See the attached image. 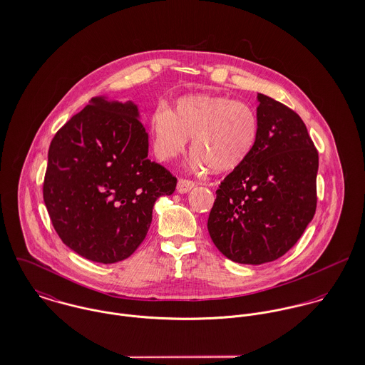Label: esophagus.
Segmentation results:
<instances>
[{
  "label": "esophagus",
  "mask_w": 365,
  "mask_h": 365,
  "mask_svg": "<svg viewBox=\"0 0 365 365\" xmlns=\"http://www.w3.org/2000/svg\"><path fill=\"white\" fill-rule=\"evenodd\" d=\"M194 187H195V182L191 181V180H187V178H180L178 182H177V191H178L180 194H187V192L191 191Z\"/></svg>",
  "instance_id": "1"
}]
</instances>
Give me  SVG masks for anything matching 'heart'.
Returning <instances> with one entry per match:
<instances>
[{"label":"heart","instance_id":"obj_1","mask_svg":"<svg viewBox=\"0 0 365 365\" xmlns=\"http://www.w3.org/2000/svg\"><path fill=\"white\" fill-rule=\"evenodd\" d=\"M150 132L158 160L181 155L192 138L197 152L194 165L208 164L213 171L225 173L250 156L257 142L259 122L255 110L243 101L195 94L177 100L173 112L158 106L150 118Z\"/></svg>","mask_w":365,"mask_h":365}]
</instances>
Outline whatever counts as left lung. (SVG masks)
Returning a JSON list of instances; mask_svg holds the SVG:
<instances>
[{
    "label": "left lung",
    "instance_id": "8db88e82",
    "mask_svg": "<svg viewBox=\"0 0 365 365\" xmlns=\"http://www.w3.org/2000/svg\"><path fill=\"white\" fill-rule=\"evenodd\" d=\"M257 142L219 185L208 230L217 250L240 264L284 256L316 210L319 156L301 116L257 94Z\"/></svg>",
    "mask_w": 365,
    "mask_h": 365
}]
</instances>
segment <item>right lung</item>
<instances>
[{"instance_id":"1","label":"right lung","mask_w":365,"mask_h":365,"mask_svg":"<svg viewBox=\"0 0 365 365\" xmlns=\"http://www.w3.org/2000/svg\"><path fill=\"white\" fill-rule=\"evenodd\" d=\"M138 105L96 97L53 138L43 200L63 243L87 260L128 259L177 178L149 160Z\"/></svg>"}]
</instances>
